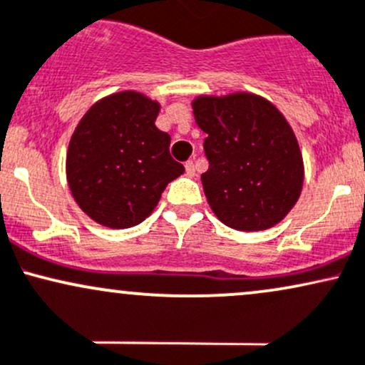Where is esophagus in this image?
<instances>
[{
  "label": "esophagus",
  "mask_w": 365,
  "mask_h": 365,
  "mask_svg": "<svg viewBox=\"0 0 365 365\" xmlns=\"http://www.w3.org/2000/svg\"><path fill=\"white\" fill-rule=\"evenodd\" d=\"M184 169H186V174L187 175H190V178H193V175H195V163L193 162H186V163H184Z\"/></svg>",
  "instance_id": "34e87169"
}]
</instances>
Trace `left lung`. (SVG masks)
<instances>
[{"label": "left lung", "mask_w": 365, "mask_h": 365, "mask_svg": "<svg viewBox=\"0 0 365 365\" xmlns=\"http://www.w3.org/2000/svg\"><path fill=\"white\" fill-rule=\"evenodd\" d=\"M208 170L203 191L220 222L237 231L276 226L297 203L304 163L279 110L248 93L202 96L193 103Z\"/></svg>", "instance_id": "obj_1"}]
</instances>
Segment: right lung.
I'll list each match as a JSON object with an SVG mask.
<instances>
[{
  "label": "right lung",
  "mask_w": 365,
  "mask_h": 365,
  "mask_svg": "<svg viewBox=\"0 0 365 365\" xmlns=\"http://www.w3.org/2000/svg\"><path fill=\"white\" fill-rule=\"evenodd\" d=\"M160 106L139 93L112 94L89 108L67 153L68 186L79 207L106 227H133L184 172L170 136L155 128Z\"/></svg>",
  "instance_id": "obj_1"
}]
</instances>
